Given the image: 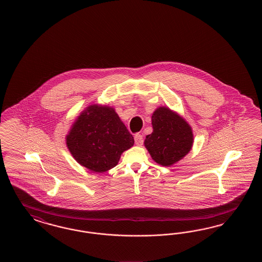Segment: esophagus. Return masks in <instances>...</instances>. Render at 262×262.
<instances>
[{"label": "esophagus", "instance_id": "34e87169", "mask_svg": "<svg viewBox=\"0 0 262 262\" xmlns=\"http://www.w3.org/2000/svg\"><path fill=\"white\" fill-rule=\"evenodd\" d=\"M135 142H136V144L138 145V146H140V145L143 144V137H142V136H141L140 134H137V135L135 136Z\"/></svg>", "mask_w": 262, "mask_h": 262}]
</instances>
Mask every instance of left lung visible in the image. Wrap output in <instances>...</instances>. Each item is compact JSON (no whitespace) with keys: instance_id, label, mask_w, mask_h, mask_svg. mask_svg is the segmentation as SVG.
Here are the masks:
<instances>
[{"instance_id":"1","label":"left lung","mask_w":262,"mask_h":262,"mask_svg":"<svg viewBox=\"0 0 262 262\" xmlns=\"http://www.w3.org/2000/svg\"><path fill=\"white\" fill-rule=\"evenodd\" d=\"M153 132L144 145L158 164L169 167L183 159L191 149L193 135L190 125L168 107H159L152 115Z\"/></svg>"}]
</instances>
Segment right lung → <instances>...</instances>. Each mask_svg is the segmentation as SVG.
<instances>
[{"mask_svg": "<svg viewBox=\"0 0 262 262\" xmlns=\"http://www.w3.org/2000/svg\"><path fill=\"white\" fill-rule=\"evenodd\" d=\"M66 140L77 163L95 173L114 168L135 143L115 110L98 105H90L78 116Z\"/></svg>", "mask_w": 262, "mask_h": 262, "instance_id": "obj_1", "label": "right lung"}]
</instances>
